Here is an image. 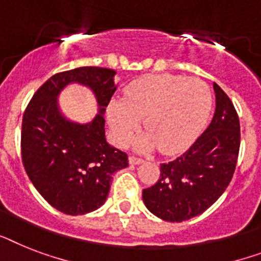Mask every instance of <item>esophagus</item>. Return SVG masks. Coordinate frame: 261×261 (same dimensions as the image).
Wrapping results in <instances>:
<instances>
[{
	"instance_id": "obj_1",
	"label": "esophagus",
	"mask_w": 261,
	"mask_h": 261,
	"mask_svg": "<svg viewBox=\"0 0 261 261\" xmlns=\"http://www.w3.org/2000/svg\"><path fill=\"white\" fill-rule=\"evenodd\" d=\"M128 162H130V165H141L142 162H143V160L138 158V156L131 155V156H128Z\"/></svg>"
}]
</instances>
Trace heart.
Segmentation results:
<instances>
[{"label":"heart","instance_id":"heart-1","mask_svg":"<svg viewBox=\"0 0 261 261\" xmlns=\"http://www.w3.org/2000/svg\"><path fill=\"white\" fill-rule=\"evenodd\" d=\"M212 91L204 80L177 75H146L130 83L123 97L107 106V120L118 145H127L141 126L146 133L137 141L139 150L158 147L164 154L186 149L206 123Z\"/></svg>","mask_w":261,"mask_h":261}]
</instances>
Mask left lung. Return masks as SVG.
I'll return each mask as SVG.
<instances>
[{
    "instance_id": "left-lung-1",
    "label": "left lung",
    "mask_w": 261,
    "mask_h": 261,
    "mask_svg": "<svg viewBox=\"0 0 261 261\" xmlns=\"http://www.w3.org/2000/svg\"><path fill=\"white\" fill-rule=\"evenodd\" d=\"M216 111L211 124L177 160L161 165L160 179L143 189L156 217L181 222L201 215L225 192L236 169L240 122L228 95L213 83Z\"/></svg>"
}]
</instances>
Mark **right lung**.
<instances>
[{
  "mask_svg": "<svg viewBox=\"0 0 261 261\" xmlns=\"http://www.w3.org/2000/svg\"><path fill=\"white\" fill-rule=\"evenodd\" d=\"M114 69L80 67L56 73L33 95L22 116L21 155L28 177L44 200L65 215H86L107 200L112 174L128 166L127 154L106 141L103 114L116 91ZM77 82L97 97L88 124L67 120L57 97Z\"/></svg>",
  "mask_w": 261,
  "mask_h": 261,
  "instance_id": "right-lung-1",
  "label": "right lung"
}]
</instances>
